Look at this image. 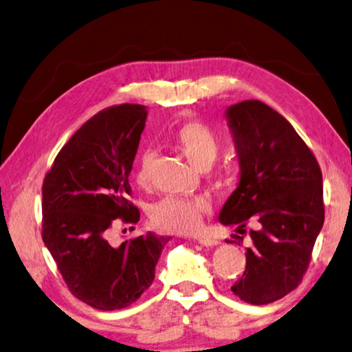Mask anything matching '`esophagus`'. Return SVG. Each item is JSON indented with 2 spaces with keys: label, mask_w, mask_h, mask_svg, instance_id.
<instances>
[{
  "label": "esophagus",
  "mask_w": 352,
  "mask_h": 352,
  "mask_svg": "<svg viewBox=\"0 0 352 352\" xmlns=\"http://www.w3.org/2000/svg\"><path fill=\"white\" fill-rule=\"evenodd\" d=\"M197 241H199L200 245H204V247H216V245H219V241L211 239V237H199Z\"/></svg>",
  "instance_id": "1"
}]
</instances>
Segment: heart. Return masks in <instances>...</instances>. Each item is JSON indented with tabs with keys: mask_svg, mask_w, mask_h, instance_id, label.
<instances>
[{
	"mask_svg": "<svg viewBox=\"0 0 352 352\" xmlns=\"http://www.w3.org/2000/svg\"><path fill=\"white\" fill-rule=\"evenodd\" d=\"M172 146L199 170H206L214 163L219 152V138L216 132L200 121H186L172 133ZM153 164L152 152L141 155L136 183L146 186L151 182ZM210 211L205 199H177L160 200L151 208V222L155 228L164 233L189 234L201 226L204 214Z\"/></svg>",
	"mask_w": 352,
	"mask_h": 352,
	"instance_id": "b5f03b06",
	"label": "heart"
}]
</instances>
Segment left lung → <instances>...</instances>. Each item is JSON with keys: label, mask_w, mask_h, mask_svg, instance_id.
<instances>
[{"label": "left lung", "mask_w": 352, "mask_h": 352, "mask_svg": "<svg viewBox=\"0 0 352 352\" xmlns=\"http://www.w3.org/2000/svg\"><path fill=\"white\" fill-rule=\"evenodd\" d=\"M225 119L239 183L219 222L236 225L241 234L253 226L245 272L231 290L250 305H267L294 290L307 270L324 222L323 178L311 148L269 105L242 100L226 109Z\"/></svg>", "instance_id": "left-lung-1"}]
</instances>
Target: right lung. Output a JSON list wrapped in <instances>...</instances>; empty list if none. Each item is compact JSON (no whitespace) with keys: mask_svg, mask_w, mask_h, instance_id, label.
<instances>
[{"mask_svg":"<svg viewBox=\"0 0 352 352\" xmlns=\"http://www.w3.org/2000/svg\"><path fill=\"white\" fill-rule=\"evenodd\" d=\"M147 109L122 104L87 121L54 160L43 182V242L73 295L99 311L135 302L151 287L170 237L146 233L121 245L109 241L121 219L136 223L127 197Z\"/></svg>","mask_w":352,"mask_h":352,"instance_id":"obj_1","label":"right lung"}]
</instances>
